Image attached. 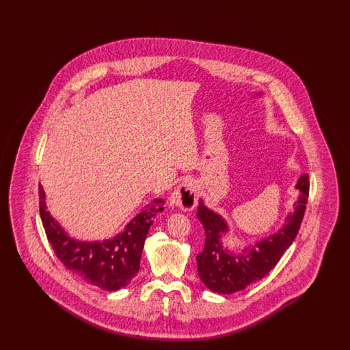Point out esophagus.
<instances>
[{"instance_id":"obj_1","label":"esophagus","mask_w":350,"mask_h":350,"mask_svg":"<svg viewBox=\"0 0 350 350\" xmlns=\"http://www.w3.org/2000/svg\"><path fill=\"white\" fill-rule=\"evenodd\" d=\"M169 203L172 207H180L183 211H191L197 206L196 185L189 180L180 183L172 193Z\"/></svg>"}]
</instances>
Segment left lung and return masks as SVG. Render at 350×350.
Returning a JSON list of instances; mask_svg holds the SVG:
<instances>
[{
	"instance_id": "left-lung-1",
	"label": "left lung",
	"mask_w": 350,
	"mask_h": 350,
	"mask_svg": "<svg viewBox=\"0 0 350 350\" xmlns=\"http://www.w3.org/2000/svg\"><path fill=\"white\" fill-rule=\"evenodd\" d=\"M299 191L294 211L287 214L284 224L254 243L240 248H228L224 237L230 233L227 220L208 208L200 198L197 217L203 224L206 241L197 256L200 281L217 294H233L262 280L278 264L284 250L295 240L308 198V174H301L295 183Z\"/></svg>"
}]
</instances>
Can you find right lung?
<instances>
[{"label": "right lung", "mask_w": 350, "mask_h": 350, "mask_svg": "<svg viewBox=\"0 0 350 350\" xmlns=\"http://www.w3.org/2000/svg\"><path fill=\"white\" fill-rule=\"evenodd\" d=\"M164 200L148 203L122 232L107 240H77L51 215L46 193L39 185V211L47 239L57 258L69 271L89 284L106 291L127 286L139 271L144 241L153 219L164 211Z\"/></svg>", "instance_id": "add662e5"}]
</instances>
